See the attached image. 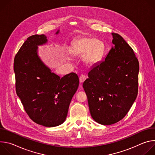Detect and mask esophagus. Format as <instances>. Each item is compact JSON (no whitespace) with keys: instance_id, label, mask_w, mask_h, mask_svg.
I'll return each instance as SVG.
<instances>
[{"instance_id":"1","label":"esophagus","mask_w":155,"mask_h":155,"mask_svg":"<svg viewBox=\"0 0 155 155\" xmlns=\"http://www.w3.org/2000/svg\"><path fill=\"white\" fill-rule=\"evenodd\" d=\"M79 80H80V83H83L84 81V80H86V76L84 75H80V78H79Z\"/></svg>"}]
</instances>
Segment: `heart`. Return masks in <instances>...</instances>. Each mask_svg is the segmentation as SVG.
Masks as SVG:
<instances>
[{
	"instance_id": "b5f03b06",
	"label": "heart",
	"mask_w": 155,
	"mask_h": 155,
	"mask_svg": "<svg viewBox=\"0 0 155 155\" xmlns=\"http://www.w3.org/2000/svg\"><path fill=\"white\" fill-rule=\"evenodd\" d=\"M70 52L75 56L83 55V62L93 66L100 61L104 52V45L101 40L93 37H78L73 40Z\"/></svg>"
}]
</instances>
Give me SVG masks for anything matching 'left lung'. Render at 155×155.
Returning <instances> with one entry per match:
<instances>
[{
  "label": "left lung",
  "mask_w": 155,
  "mask_h": 155,
  "mask_svg": "<svg viewBox=\"0 0 155 155\" xmlns=\"http://www.w3.org/2000/svg\"><path fill=\"white\" fill-rule=\"evenodd\" d=\"M104 60L88 72L83 87L93 120L110 125L122 120L138 93L139 64L133 50L119 34Z\"/></svg>",
  "instance_id": "1"
}]
</instances>
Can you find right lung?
<instances>
[{
    "label": "right lung",
    "mask_w": 155,
    "mask_h": 155,
    "mask_svg": "<svg viewBox=\"0 0 155 155\" xmlns=\"http://www.w3.org/2000/svg\"><path fill=\"white\" fill-rule=\"evenodd\" d=\"M58 30L55 34H58ZM48 42L46 35L27 38L15 56L16 91L25 111L35 123L45 127L62 124L78 85V75L71 72L61 78L41 61L38 47Z\"/></svg>",
    "instance_id": "1"
}]
</instances>
